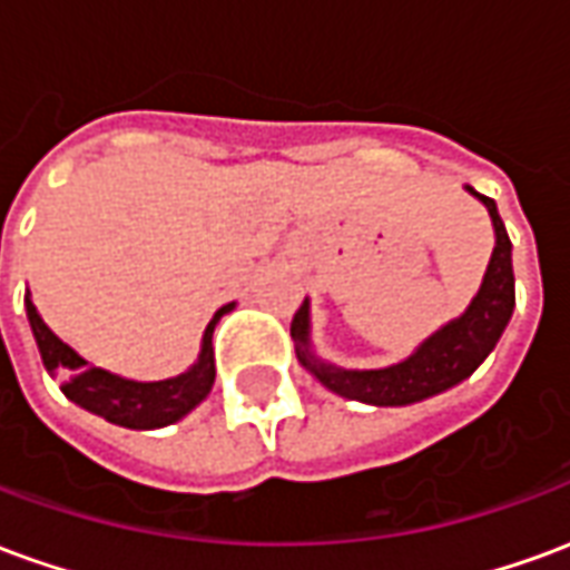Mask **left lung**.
<instances>
[{"mask_svg":"<svg viewBox=\"0 0 570 570\" xmlns=\"http://www.w3.org/2000/svg\"><path fill=\"white\" fill-rule=\"evenodd\" d=\"M470 195H476L489 207L491 225H494V253L482 277L476 298L470 308L445 323L442 330L421 342L419 351L403 363L384 366V370H342L333 363H323L311 351V311L308 298L293 317L289 335L296 338L298 363L333 394L360 400L370 406H409L421 403L428 396H436L461 384L479 370V363L489 357L498 338L507 330L515 308V277H513V244L507 237L498 204L485 195H479L466 186Z\"/></svg>","mask_w":570,"mask_h":570,"instance_id":"8db88e82","label":"left lung"}]
</instances>
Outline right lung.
Wrapping results in <instances>:
<instances>
[{
    "instance_id": "right-lung-1",
    "label": "right lung",
    "mask_w": 570,
    "mask_h": 570,
    "mask_svg": "<svg viewBox=\"0 0 570 570\" xmlns=\"http://www.w3.org/2000/svg\"><path fill=\"white\" fill-rule=\"evenodd\" d=\"M23 305H27V317H30L32 335H36L45 370L60 379V391L76 406L88 409L94 415L130 430L167 428V424H174L183 415H188L204 396L210 394L213 379H216L213 330H216V323H219L223 314L235 308V302H232V305H223L213 314V321L207 323L204 338H200L198 363L191 370L176 375V379H164V382H130V379H121L116 372L94 366L81 354H76L67 342H60L45 326L42 317H39L30 293L23 296Z\"/></svg>"
}]
</instances>
